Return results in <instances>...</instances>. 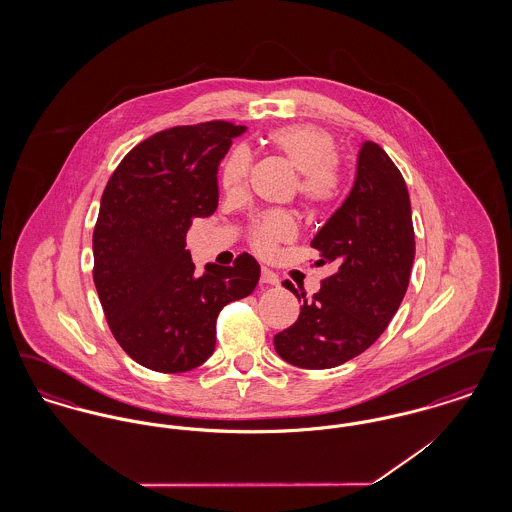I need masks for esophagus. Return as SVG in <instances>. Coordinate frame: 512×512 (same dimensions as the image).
<instances>
[{
    "instance_id": "obj_1",
    "label": "esophagus",
    "mask_w": 512,
    "mask_h": 512,
    "mask_svg": "<svg viewBox=\"0 0 512 512\" xmlns=\"http://www.w3.org/2000/svg\"><path fill=\"white\" fill-rule=\"evenodd\" d=\"M261 284H265V286H278V284H280V278H278V274H274L272 270L263 268V270H261Z\"/></svg>"
}]
</instances>
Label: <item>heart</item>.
I'll list each match as a JSON object with an SVG mask.
<instances>
[{
  "instance_id": "obj_1",
  "label": "heart",
  "mask_w": 512,
  "mask_h": 512,
  "mask_svg": "<svg viewBox=\"0 0 512 512\" xmlns=\"http://www.w3.org/2000/svg\"><path fill=\"white\" fill-rule=\"evenodd\" d=\"M272 151L282 155L297 174V194L301 203L313 211H326L338 203L343 190V174L336 161V142L330 132L315 124H290L272 130L267 136ZM251 167L245 147H236L220 169V188L226 194L242 192ZM295 220L286 211H268L253 220L249 244L261 255L272 253L295 236Z\"/></svg>"
}]
</instances>
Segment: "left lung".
I'll return each mask as SVG.
<instances>
[{
    "instance_id": "8db88e82",
    "label": "left lung",
    "mask_w": 512,
    "mask_h": 512,
    "mask_svg": "<svg viewBox=\"0 0 512 512\" xmlns=\"http://www.w3.org/2000/svg\"><path fill=\"white\" fill-rule=\"evenodd\" d=\"M311 247L317 265L336 272L303 299L297 322L274 336L276 353L299 368H334L361 355L397 313L414 261L411 199L403 174L390 155L365 142L357 176L340 209L318 230Z\"/></svg>"
}]
</instances>
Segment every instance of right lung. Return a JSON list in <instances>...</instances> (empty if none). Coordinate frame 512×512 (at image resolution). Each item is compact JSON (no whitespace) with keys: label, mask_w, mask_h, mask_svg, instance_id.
I'll list each match as a JSON object with an SVG mask.
<instances>
[{"label":"right lung","mask_w":512,"mask_h":512,"mask_svg":"<svg viewBox=\"0 0 512 512\" xmlns=\"http://www.w3.org/2000/svg\"><path fill=\"white\" fill-rule=\"evenodd\" d=\"M245 126L209 121L157 132L111 174L94 228V284L124 353L155 372H186L215 351L217 317L259 282L242 253L195 276L186 234L219 205L217 169Z\"/></svg>","instance_id":"1"}]
</instances>
